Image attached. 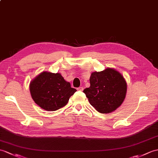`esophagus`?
Masks as SVG:
<instances>
[{"label": "esophagus", "mask_w": 158, "mask_h": 158, "mask_svg": "<svg viewBox=\"0 0 158 158\" xmlns=\"http://www.w3.org/2000/svg\"><path fill=\"white\" fill-rule=\"evenodd\" d=\"M78 91H83V87H79L77 88Z\"/></svg>", "instance_id": "1"}]
</instances>
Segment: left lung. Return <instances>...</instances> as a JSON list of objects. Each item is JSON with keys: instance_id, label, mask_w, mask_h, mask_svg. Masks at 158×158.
I'll list each match as a JSON object with an SVG mask.
<instances>
[{"instance_id": "obj_1", "label": "left lung", "mask_w": 158, "mask_h": 158, "mask_svg": "<svg viewBox=\"0 0 158 158\" xmlns=\"http://www.w3.org/2000/svg\"><path fill=\"white\" fill-rule=\"evenodd\" d=\"M90 87L83 93L90 104L99 112L114 111L122 104L127 93V83L122 75L113 69L91 73Z\"/></svg>"}]
</instances>
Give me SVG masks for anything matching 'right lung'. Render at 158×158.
<instances>
[{"label":"right lung","mask_w":158,"mask_h":158,"mask_svg":"<svg viewBox=\"0 0 158 158\" xmlns=\"http://www.w3.org/2000/svg\"><path fill=\"white\" fill-rule=\"evenodd\" d=\"M29 89L35 103L47 111H56L63 108L77 91L60 73L46 71L32 81Z\"/></svg>","instance_id":"1"}]
</instances>
